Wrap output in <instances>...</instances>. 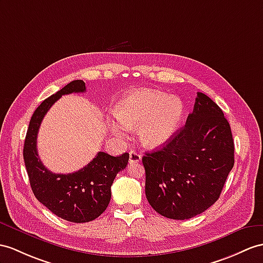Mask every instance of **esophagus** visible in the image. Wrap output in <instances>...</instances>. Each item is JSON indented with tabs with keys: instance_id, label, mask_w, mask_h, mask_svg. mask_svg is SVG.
<instances>
[{
	"instance_id": "obj_1",
	"label": "esophagus",
	"mask_w": 263,
	"mask_h": 263,
	"mask_svg": "<svg viewBox=\"0 0 263 263\" xmlns=\"http://www.w3.org/2000/svg\"><path fill=\"white\" fill-rule=\"evenodd\" d=\"M140 159H142V156H140V154L130 151L129 152V163L134 164V163H138L140 162Z\"/></svg>"
}]
</instances>
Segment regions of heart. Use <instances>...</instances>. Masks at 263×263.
I'll return each mask as SVG.
<instances>
[{"instance_id": "1", "label": "heart", "mask_w": 263, "mask_h": 263, "mask_svg": "<svg viewBox=\"0 0 263 263\" xmlns=\"http://www.w3.org/2000/svg\"><path fill=\"white\" fill-rule=\"evenodd\" d=\"M184 105L180 98L152 89H138L126 95L116 108L119 123L111 130L123 135L125 128L138 129L139 139L148 148H157L174 136L183 117Z\"/></svg>"}]
</instances>
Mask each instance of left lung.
I'll use <instances>...</instances> for the list:
<instances>
[{"label": "left lung", "mask_w": 263, "mask_h": 263, "mask_svg": "<svg viewBox=\"0 0 263 263\" xmlns=\"http://www.w3.org/2000/svg\"><path fill=\"white\" fill-rule=\"evenodd\" d=\"M147 201L158 214L187 220L219 200L234 165L231 127L221 108L197 92L186 124L163 148L143 156Z\"/></svg>", "instance_id": "1"}]
</instances>
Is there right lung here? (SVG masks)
Masks as SVG:
<instances>
[{"label":"right lung","instance_id":"add662e5","mask_svg":"<svg viewBox=\"0 0 263 263\" xmlns=\"http://www.w3.org/2000/svg\"><path fill=\"white\" fill-rule=\"evenodd\" d=\"M85 91V82L73 80L42 101L32 115L23 147L25 167L34 196L53 214L73 223L93 221L105 212L110 202L115 177L129 159L128 153L115 157L99 152L85 167L69 174H55L42 164L36 151V136L43 117L62 95Z\"/></svg>","mask_w":263,"mask_h":263}]
</instances>
